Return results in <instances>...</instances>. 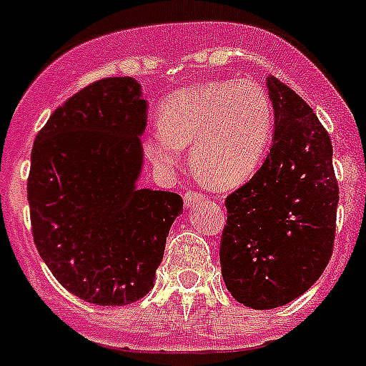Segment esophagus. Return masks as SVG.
I'll return each instance as SVG.
<instances>
[{
    "instance_id": "1",
    "label": "esophagus",
    "mask_w": 366,
    "mask_h": 366,
    "mask_svg": "<svg viewBox=\"0 0 366 366\" xmlns=\"http://www.w3.org/2000/svg\"><path fill=\"white\" fill-rule=\"evenodd\" d=\"M203 199H205V195L199 194V192H186V194H184V205L188 207V209L197 207Z\"/></svg>"
}]
</instances>
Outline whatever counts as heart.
Here are the masks:
<instances>
[{"label":"heart","instance_id":"1","mask_svg":"<svg viewBox=\"0 0 366 366\" xmlns=\"http://www.w3.org/2000/svg\"><path fill=\"white\" fill-rule=\"evenodd\" d=\"M273 106L254 81H212L171 94L159 127L146 140V154L171 169L189 149L192 169L214 188L241 186L260 169L273 138Z\"/></svg>","mask_w":366,"mask_h":366}]
</instances>
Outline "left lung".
<instances>
[{"label": "left lung", "instance_id": "8db88e82", "mask_svg": "<svg viewBox=\"0 0 366 366\" xmlns=\"http://www.w3.org/2000/svg\"><path fill=\"white\" fill-rule=\"evenodd\" d=\"M275 131L269 154L249 182L228 195L220 243L224 283L252 310L285 306L329 264L338 182L329 132L277 77H267Z\"/></svg>", "mask_w": 366, "mask_h": 366}]
</instances>
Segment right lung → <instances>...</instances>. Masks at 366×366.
Masks as SVG:
<instances>
[{
  "label": "right lung",
  "instance_id": "1",
  "mask_svg": "<svg viewBox=\"0 0 366 366\" xmlns=\"http://www.w3.org/2000/svg\"><path fill=\"white\" fill-rule=\"evenodd\" d=\"M148 102L134 77H106L37 132L28 177L37 252L62 287L97 306L148 295L182 197L138 188Z\"/></svg>",
  "mask_w": 366,
  "mask_h": 366
}]
</instances>
